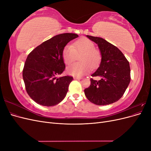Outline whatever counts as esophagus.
Here are the masks:
<instances>
[{
  "instance_id": "1",
  "label": "esophagus",
  "mask_w": 151,
  "mask_h": 151,
  "mask_svg": "<svg viewBox=\"0 0 151 151\" xmlns=\"http://www.w3.org/2000/svg\"><path fill=\"white\" fill-rule=\"evenodd\" d=\"M74 79H76V80H80V79H81L82 78H81V77H74Z\"/></svg>"
}]
</instances>
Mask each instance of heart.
<instances>
[{"label":"heart","instance_id":"obj_1","mask_svg":"<svg viewBox=\"0 0 151 151\" xmlns=\"http://www.w3.org/2000/svg\"><path fill=\"white\" fill-rule=\"evenodd\" d=\"M79 55L80 62L67 68L68 74L80 77L88 74L91 67L95 68L99 65L102 58L101 52L95 48L94 43L85 38L76 40L72 45H67L62 52L63 60L67 65L74 62Z\"/></svg>","mask_w":151,"mask_h":151}]
</instances>
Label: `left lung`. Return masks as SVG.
<instances>
[{
    "mask_svg": "<svg viewBox=\"0 0 151 151\" xmlns=\"http://www.w3.org/2000/svg\"><path fill=\"white\" fill-rule=\"evenodd\" d=\"M87 37L98 44L102 58L97 70L91 75L101 79H90V86L84 89L86 96L97 105L115 103L122 97L130 83L129 62L115 45L99 37L89 35Z\"/></svg>",
    "mask_w": 151,
    "mask_h": 151,
    "instance_id": "obj_1",
    "label": "left lung"
}]
</instances>
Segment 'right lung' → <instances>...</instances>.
<instances>
[{
    "mask_svg": "<svg viewBox=\"0 0 151 151\" xmlns=\"http://www.w3.org/2000/svg\"><path fill=\"white\" fill-rule=\"evenodd\" d=\"M74 33L53 36L29 53L22 70V77L27 93L36 103L52 106L64 99L72 76L56 78L65 70L62 52L65 45L78 37Z\"/></svg>",
    "mask_w": 151,
    "mask_h": 151,
    "instance_id": "right-lung-1",
    "label": "right lung"
}]
</instances>
